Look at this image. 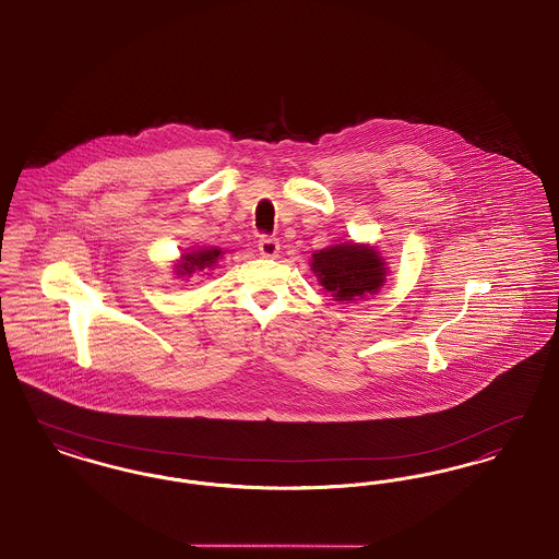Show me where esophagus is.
<instances>
[{
    "label": "esophagus",
    "mask_w": 559,
    "mask_h": 559,
    "mask_svg": "<svg viewBox=\"0 0 559 559\" xmlns=\"http://www.w3.org/2000/svg\"><path fill=\"white\" fill-rule=\"evenodd\" d=\"M258 249L264 258H274L278 253L281 245H278V239H274V237H262L258 240Z\"/></svg>",
    "instance_id": "34e87169"
}]
</instances>
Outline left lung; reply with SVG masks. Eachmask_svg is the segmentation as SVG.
Returning a JSON list of instances; mask_svg holds the SVG:
<instances>
[{"instance_id": "left-lung-1", "label": "left lung", "mask_w": 559, "mask_h": 559, "mask_svg": "<svg viewBox=\"0 0 559 559\" xmlns=\"http://www.w3.org/2000/svg\"><path fill=\"white\" fill-rule=\"evenodd\" d=\"M319 283L337 301H352L379 292L385 283V262L365 245H335L312 255Z\"/></svg>"}]
</instances>
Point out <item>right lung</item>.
Masks as SVG:
<instances>
[{
    "label": "right lung",
    "mask_w": 559,
    "mask_h": 559,
    "mask_svg": "<svg viewBox=\"0 0 559 559\" xmlns=\"http://www.w3.org/2000/svg\"><path fill=\"white\" fill-rule=\"evenodd\" d=\"M219 255H222V251L215 249V247H212V249H199L194 253H187V255H182V264H178L176 272L180 276H190L197 270L212 267Z\"/></svg>",
    "instance_id": "right-lung-1"
}]
</instances>
